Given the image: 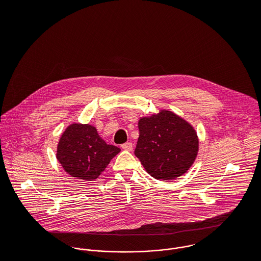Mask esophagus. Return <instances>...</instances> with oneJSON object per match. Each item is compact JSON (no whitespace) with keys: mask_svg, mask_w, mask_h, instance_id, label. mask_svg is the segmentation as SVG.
<instances>
[{"mask_svg":"<svg viewBox=\"0 0 261 261\" xmlns=\"http://www.w3.org/2000/svg\"><path fill=\"white\" fill-rule=\"evenodd\" d=\"M121 148L123 149H125V150H133V144L132 143H125V144H123L122 146H121Z\"/></svg>","mask_w":261,"mask_h":261,"instance_id":"esophagus-1","label":"esophagus"}]
</instances>
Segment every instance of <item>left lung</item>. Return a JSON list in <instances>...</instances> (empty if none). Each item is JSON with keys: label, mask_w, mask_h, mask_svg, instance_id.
I'll use <instances>...</instances> for the list:
<instances>
[{"label": "left lung", "mask_w": 261, "mask_h": 261, "mask_svg": "<svg viewBox=\"0 0 261 261\" xmlns=\"http://www.w3.org/2000/svg\"><path fill=\"white\" fill-rule=\"evenodd\" d=\"M140 137L135 154L151 177L173 180L185 174L199 149L194 127L169 111L139 120Z\"/></svg>", "instance_id": "obj_1"}]
</instances>
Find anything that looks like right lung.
Here are the masks:
<instances>
[{
	"label": "right lung",
	"mask_w": 261,
	"mask_h": 261,
	"mask_svg": "<svg viewBox=\"0 0 261 261\" xmlns=\"http://www.w3.org/2000/svg\"><path fill=\"white\" fill-rule=\"evenodd\" d=\"M120 149L108 145L90 124L72 123L62 134L56 158L69 175L92 181L106 170Z\"/></svg>",
	"instance_id": "right-lung-1"
}]
</instances>
